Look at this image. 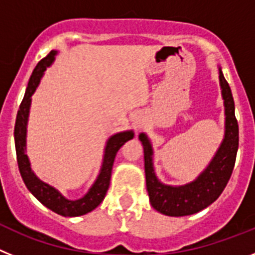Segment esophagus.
Segmentation results:
<instances>
[{
	"instance_id": "1",
	"label": "esophagus",
	"mask_w": 255,
	"mask_h": 255,
	"mask_svg": "<svg viewBox=\"0 0 255 255\" xmlns=\"http://www.w3.org/2000/svg\"><path fill=\"white\" fill-rule=\"evenodd\" d=\"M141 125H143V120H141V119H136V120H135V126H136V128H140Z\"/></svg>"
}]
</instances>
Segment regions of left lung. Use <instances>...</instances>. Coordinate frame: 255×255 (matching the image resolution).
Segmentation results:
<instances>
[{"instance_id": "1", "label": "left lung", "mask_w": 255, "mask_h": 255, "mask_svg": "<svg viewBox=\"0 0 255 255\" xmlns=\"http://www.w3.org/2000/svg\"><path fill=\"white\" fill-rule=\"evenodd\" d=\"M220 83L226 115L225 139L208 167L203 171V173H200V176L195 181L182 186H168L159 182L153 170L152 145L147 135H139L144 147V168L150 204L155 211L161 212L163 215L181 217L194 215L207 208L220 197L231 177L239 147V125L235 117L233 93L221 69Z\"/></svg>"}]
</instances>
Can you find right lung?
Instances as JSON below:
<instances>
[{
	"instance_id": "right-lung-1",
	"label": "right lung",
	"mask_w": 255,
	"mask_h": 255,
	"mask_svg": "<svg viewBox=\"0 0 255 255\" xmlns=\"http://www.w3.org/2000/svg\"><path fill=\"white\" fill-rule=\"evenodd\" d=\"M56 51H51L48 55L38 62L34 71L29 79L28 87H26L25 96L20 103L19 111H17L16 123H15V130H13V136H15V148H16V159L17 166H19L20 175H21L24 184L29 189L31 194L34 195L40 203L53 211L55 213L65 217H76L93 211L94 208L100 206L101 202L105 199L106 193L110 186V180H111L112 166H114L115 157L121 147L128 140L132 139L134 134L132 131H124L119 134L112 135L108 139L107 145L105 149V157H103V164L101 168L100 176L97 177L96 182L93 184L87 194L78 200H69L56 190L55 188L49 186L46 182L40 181L35 176L30 168L28 155L25 154V136H26V123H28L29 107H30V97L37 89L38 84L40 82V78L43 75L46 67L52 64L55 58Z\"/></svg>"
}]
</instances>
